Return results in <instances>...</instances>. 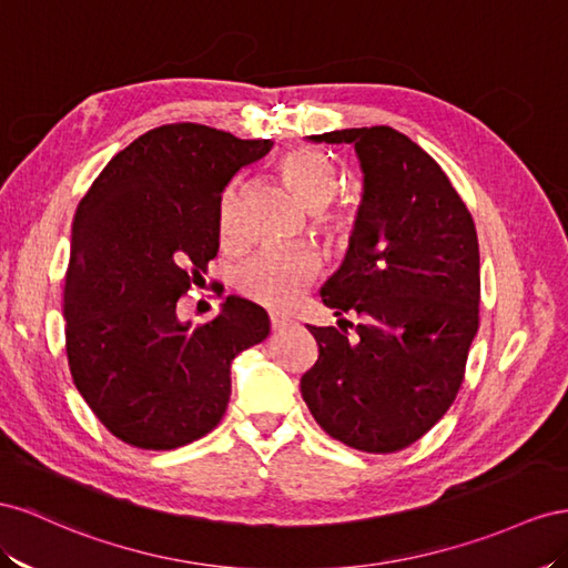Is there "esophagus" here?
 <instances>
[{"label":"esophagus","mask_w":568,"mask_h":568,"mask_svg":"<svg viewBox=\"0 0 568 568\" xmlns=\"http://www.w3.org/2000/svg\"><path fill=\"white\" fill-rule=\"evenodd\" d=\"M290 323H293V321L285 318V316H281V314H271V331H273V333H278V331L287 328Z\"/></svg>","instance_id":"obj_1"}]
</instances>
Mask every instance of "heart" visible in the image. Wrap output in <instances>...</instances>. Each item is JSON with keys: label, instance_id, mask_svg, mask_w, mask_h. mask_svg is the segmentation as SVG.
I'll return each instance as SVG.
<instances>
[{"label": "heart", "instance_id": "b5f03b06", "mask_svg": "<svg viewBox=\"0 0 568 568\" xmlns=\"http://www.w3.org/2000/svg\"><path fill=\"white\" fill-rule=\"evenodd\" d=\"M281 173L295 197L310 209L323 212L337 190V171L326 154L312 148H297L281 161ZM335 231L349 229L347 214L328 216ZM240 231V183L225 190L221 200V233L233 240ZM321 268L318 256L302 247H266L252 256L237 273V287L247 297L268 304L273 310H287L302 295Z\"/></svg>", "mask_w": 568, "mask_h": 568}]
</instances>
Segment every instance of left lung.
Here are the masks:
<instances>
[{"mask_svg": "<svg viewBox=\"0 0 568 568\" xmlns=\"http://www.w3.org/2000/svg\"><path fill=\"white\" fill-rule=\"evenodd\" d=\"M312 142L352 144L362 202L343 266L321 287L354 339L310 326L318 359L300 381L316 424L347 447L387 455L426 435L455 402L478 331L480 254L471 214L445 171L390 125Z\"/></svg>", "mask_w": 568, "mask_h": 568, "instance_id": "1", "label": "left lung"}]
</instances>
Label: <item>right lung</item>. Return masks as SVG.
I'll return each instance as SVG.
<instances>
[{"instance_id": "obj_1", "label": "right lung", "mask_w": 568, "mask_h": 568, "mask_svg": "<svg viewBox=\"0 0 568 568\" xmlns=\"http://www.w3.org/2000/svg\"><path fill=\"white\" fill-rule=\"evenodd\" d=\"M200 123L154 128L80 200L63 290L71 376L94 416L140 449H175L219 426L235 356L266 339L262 306L225 297L192 326L175 304L219 252L221 194L266 156Z\"/></svg>"}]
</instances>
